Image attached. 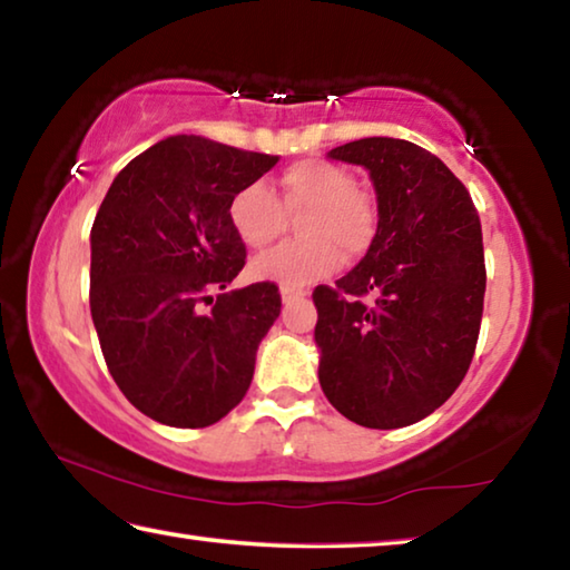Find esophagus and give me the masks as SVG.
I'll use <instances>...</instances> for the list:
<instances>
[{
	"label": "esophagus",
	"instance_id": "obj_1",
	"mask_svg": "<svg viewBox=\"0 0 570 570\" xmlns=\"http://www.w3.org/2000/svg\"><path fill=\"white\" fill-rule=\"evenodd\" d=\"M298 296H306V292H304V288H294V286H282V298H284V304H288V302H294V298H298Z\"/></svg>",
	"mask_w": 570,
	"mask_h": 570
}]
</instances>
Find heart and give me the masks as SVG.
<instances>
[{"label":"heart","instance_id":"obj_1","mask_svg":"<svg viewBox=\"0 0 570 570\" xmlns=\"http://www.w3.org/2000/svg\"><path fill=\"white\" fill-rule=\"evenodd\" d=\"M278 198L266 183L238 188L228 204V220L248 248L264 250L284 234L286 214L298 216V234L250 264V274L282 286H302L332 274L336 266L366 256L380 234L377 200L354 186V176L332 160L308 158L278 176Z\"/></svg>","mask_w":570,"mask_h":570}]
</instances>
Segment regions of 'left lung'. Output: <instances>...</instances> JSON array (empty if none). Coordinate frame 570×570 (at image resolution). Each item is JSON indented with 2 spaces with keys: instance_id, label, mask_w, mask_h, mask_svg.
Here are the masks:
<instances>
[{
  "instance_id": "8db88e82",
  "label": "left lung",
  "mask_w": 570,
  "mask_h": 570,
  "mask_svg": "<svg viewBox=\"0 0 570 570\" xmlns=\"http://www.w3.org/2000/svg\"><path fill=\"white\" fill-rule=\"evenodd\" d=\"M330 158L370 170L380 234L336 286H316L320 382L346 420L407 428L435 412L475 354L485 254L468 188L410 140L362 138Z\"/></svg>"
}]
</instances>
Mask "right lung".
I'll use <instances>...</instances> for the list:
<instances>
[{
  "label": "right lung",
  "instance_id": "1",
  "mask_svg": "<svg viewBox=\"0 0 570 570\" xmlns=\"http://www.w3.org/2000/svg\"><path fill=\"white\" fill-rule=\"evenodd\" d=\"M276 160L173 135L118 173L95 216L92 322L115 384L150 420L208 428L244 400L282 294L226 292L246 266L228 204Z\"/></svg>",
  "mask_w": 570,
  "mask_h": 570
}]
</instances>
